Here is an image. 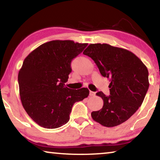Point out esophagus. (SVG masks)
<instances>
[{"label":"esophagus","instance_id":"34e87169","mask_svg":"<svg viewBox=\"0 0 160 160\" xmlns=\"http://www.w3.org/2000/svg\"><path fill=\"white\" fill-rule=\"evenodd\" d=\"M95 95V92H92V91L90 90V96H94Z\"/></svg>","mask_w":160,"mask_h":160}]
</instances>
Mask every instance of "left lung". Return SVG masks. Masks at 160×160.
<instances>
[{
	"label": "left lung",
	"mask_w": 160,
	"mask_h": 160,
	"mask_svg": "<svg viewBox=\"0 0 160 160\" xmlns=\"http://www.w3.org/2000/svg\"><path fill=\"white\" fill-rule=\"evenodd\" d=\"M83 54L92 58L103 77L110 81V95L102 91L101 110L91 116L102 126L112 128L128 120L142 103L149 88L148 70L133 52L106 43L90 44Z\"/></svg>",
	"instance_id": "left-lung-1"
}]
</instances>
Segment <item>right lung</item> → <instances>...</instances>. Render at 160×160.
<instances>
[{
    "label": "right lung",
    "mask_w": 160,
    "mask_h": 160,
    "mask_svg": "<svg viewBox=\"0 0 160 160\" xmlns=\"http://www.w3.org/2000/svg\"><path fill=\"white\" fill-rule=\"evenodd\" d=\"M87 45L69 40H52L25 58L18 77L19 93L22 107L38 125L55 129L65 125L73 105L89 95L88 88L72 90L65 85L72 71L71 61Z\"/></svg>",
    "instance_id": "obj_1"
}]
</instances>
